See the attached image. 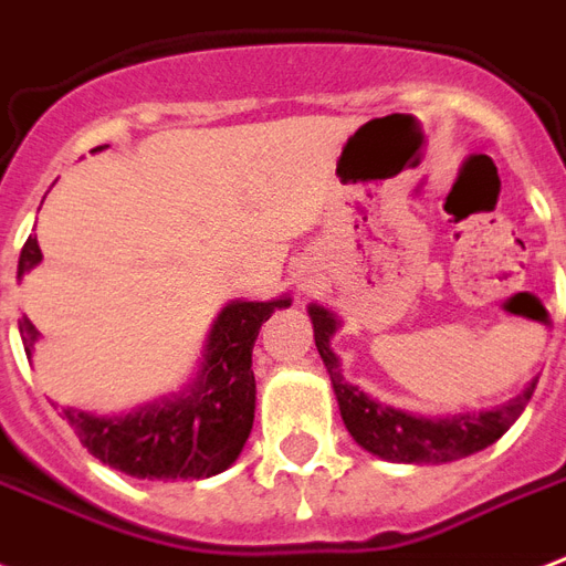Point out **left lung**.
Returning a JSON list of instances; mask_svg holds the SVG:
<instances>
[{
  "instance_id": "8db88e82",
  "label": "left lung",
  "mask_w": 566,
  "mask_h": 566,
  "mask_svg": "<svg viewBox=\"0 0 566 566\" xmlns=\"http://www.w3.org/2000/svg\"><path fill=\"white\" fill-rule=\"evenodd\" d=\"M311 326H314V344L326 364L332 387H335L337 408L344 417L346 431L364 452L390 461V464H449L458 458L475 455L505 434L514 426L523 408L535 394L537 378H532L523 394L509 402L488 408V411H464V413H429L405 411L394 405L378 402L361 387L346 381L340 370V358L332 349V337L340 328V317L335 311L311 302L308 305Z\"/></svg>"
}]
</instances>
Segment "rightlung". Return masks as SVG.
<instances>
[{
    "mask_svg": "<svg viewBox=\"0 0 566 566\" xmlns=\"http://www.w3.org/2000/svg\"><path fill=\"white\" fill-rule=\"evenodd\" d=\"M105 149V146H96ZM93 149V153H96ZM43 261L31 234L20 252L17 279ZM291 296L275 300H231L217 314L205 337L199 370L170 396H158L123 413H93L61 408L91 455L132 479L176 482L211 479L238 461L255 420V373L252 346L261 323L275 311L291 308ZM25 355H34L40 332L29 317L20 319Z\"/></svg>",
    "mask_w": 566,
    "mask_h": 566,
    "instance_id": "right-lung-1",
    "label": "right lung"
}]
</instances>
